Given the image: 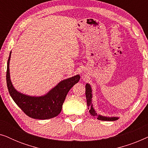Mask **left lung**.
<instances>
[{
  "label": "left lung",
  "instance_id": "1",
  "mask_svg": "<svg viewBox=\"0 0 148 148\" xmlns=\"http://www.w3.org/2000/svg\"><path fill=\"white\" fill-rule=\"evenodd\" d=\"M86 100H87V104H88L89 112L92 116L95 117H97V119L100 121H116L117 119H119V117H107L104 116L102 115L98 114L96 112V110H94V107H93L92 104V88H91L90 85L89 84H87L86 85Z\"/></svg>",
  "mask_w": 148,
  "mask_h": 148
}]
</instances>
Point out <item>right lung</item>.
I'll return each instance as SVG.
<instances>
[{
    "label": "right lung",
    "instance_id": "add662e5",
    "mask_svg": "<svg viewBox=\"0 0 148 148\" xmlns=\"http://www.w3.org/2000/svg\"><path fill=\"white\" fill-rule=\"evenodd\" d=\"M11 54V52H10L7 62L6 77L8 90L16 104L26 115L32 119L46 120L59 114L69 91L79 81V75L61 81L44 96H27L16 90L12 84L9 73Z\"/></svg>",
    "mask_w": 148,
    "mask_h": 148
}]
</instances>
